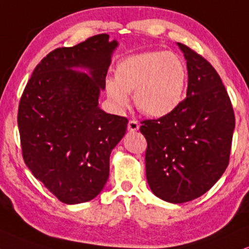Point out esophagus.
<instances>
[{"label":"esophagus","instance_id":"obj_1","mask_svg":"<svg viewBox=\"0 0 249 249\" xmlns=\"http://www.w3.org/2000/svg\"><path fill=\"white\" fill-rule=\"evenodd\" d=\"M139 127H140L139 122L135 121V119H132V121L128 122V124H127V128H128V131H130V132H135V131H138V130H139Z\"/></svg>","mask_w":249,"mask_h":249}]
</instances>
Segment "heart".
Segmentation results:
<instances>
[{
  "mask_svg": "<svg viewBox=\"0 0 249 249\" xmlns=\"http://www.w3.org/2000/svg\"><path fill=\"white\" fill-rule=\"evenodd\" d=\"M187 84V67L172 52H143L123 58L115 79H107L106 93L116 108H127L133 93L137 108L144 115L163 117L180 106Z\"/></svg>",
  "mask_w": 249,
  "mask_h": 249,
  "instance_id": "heart-1",
  "label": "heart"
}]
</instances>
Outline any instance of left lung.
<instances>
[{
	"instance_id": "8db88e82",
	"label": "left lung",
	"mask_w": 249,
	"mask_h": 249,
	"mask_svg": "<svg viewBox=\"0 0 249 249\" xmlns=\"http://www.w3.org/2000/svg\"><path fill=\"white\" fill-rule=\"evenodd\" d=\"M187 63L186 99L170 115L141 122L147 140L146 176L153 193L171 203L209 191L230 161L235 118L231 100L213 65L178 43Z\"/></svg>"
}]
</instances>
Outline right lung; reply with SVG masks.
<instances>
[{"instance_id":"add662e5","label":"right lung","mask_w":249,"mask_h":249,"mask_svg":"<svg viewBox=\"0 0 249 249\" xmlns=\"http://www.w3.org/2000/svg\"><path fill=\"white\" fill-rule=\"evenodd\" d=\"M117 41L97 34L50 52L34 69L18 108L25 164L59 201L94 199L109 177V157L127 118L99 108ZM86 67L90 74L72 71Z\"/></svg>"}]
</instances>
